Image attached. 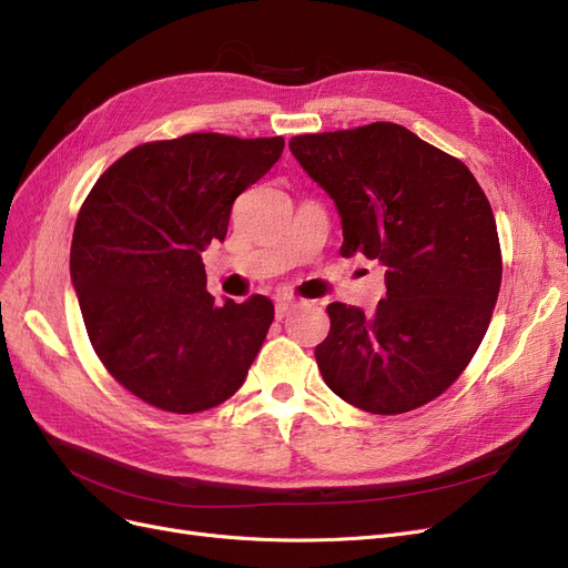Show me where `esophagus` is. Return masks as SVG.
<instances>
[{
	"label": "esophagus",
	"instance_id": "esophagus-1",
	"mask_svg": "<svg viewBox=\"0 0 568 568\" xmlns=\"http://www.w3.org/2000/svg\"><path fill=\"white\" fill-rule=\"evenodd\" d=\"M300 304H302V302H297V300H278V302H276V318L283 321V318L290 314V311L297 308Z\"/></svg>",
	"mask_w": 568,
	"mask_h": 568
}]
</instances>
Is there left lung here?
Returning <instances> with one entry per match:
<instances>
[{
    "label": "left lung",
    "instance_id": "obj_1",
    "mask_svg": "<svg viewBox=\"0 0 568 568\" xmlns=\"http://www.w3.org/2000/svg\"><path fill=\"white\" fill-rule=\"evenodd\" d=\"M302 170L333 197L342 257L384 266L375 314L327 304L318 371L346 404L398 415L460 377L488 331L503 262L496 219L460 160L394 122L290 139Z\"/></svg>",
    "mask_w": 568,
    "mask_h": 568
}]
</instances>
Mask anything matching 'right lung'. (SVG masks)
Instances as JSON below:
<instances>
[{
    "instance_id": "add662e5",
    "label": "right lung",
    "mask_w": 568,
    "mask_h": 568,
    "mask_svg": "<svg viewBox=\"0 0 568 568\" xmlns=\"http://www.w3.org/2000/svg\"><path fill=\"white\" fill-rule=\"evenodd\" d=\"M283 145V136L224 134L143 143L87 195L70 281L101 363L145 404L189 415L243 387L273 304L264 295L214 304L200 252L224 241L235 197Z\"/></svg>"
}]
</instances>
